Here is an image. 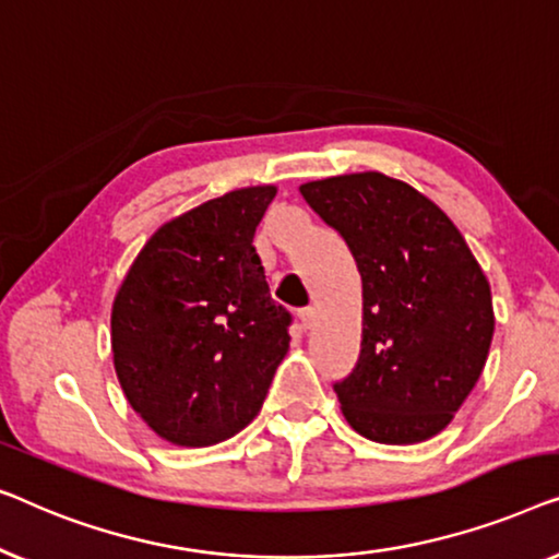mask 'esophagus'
Returning <instances> with one entry per match:
<instances>
[{"mask_svg": "<svg viewBox=\"0 0 559 559\" xmlns=\"http://www.w3.org/2000/svg\"><path fill=\"white\" fill-rule=\"evenodd\" d=\"M313 321H317V311H313L311 306H306V309L298 311V324H301V329H311Z\"/></svg>", "mask_w": 559, "mask_h": 559, "instance_id": "obj_1", "label": "esophagus"}]
</instances>
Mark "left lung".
I'll list each match as a JSON object with an SVG mask.
<instances>
[{
    "mask_svg": "<svg viewBox=\"0 0 559 559\" xmlns=\"http://www.w3.org/2000/svg\"><path fill=\"white\" fill-rule=\"evenodd\" d=\"M347 242L361 276V349L334 382L359 436L411 445L433 438L474 390L493 336L491 288L438 204L380 175L298 187Z\"/></svg>",
    "mask_w": 559,
    "mask_h": 559,
    "instance_id": "8db88e82",
    "label": "left lung"
}]
</instances>
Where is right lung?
Here are the masks:
<instances>
[{"mask_svg": "<svg viewBox=\"0 0 559 559\" xmlns=\"http://www.w3.org/2000/svg\"><path fill=\"white\" fill-rule=\"evenodd\" d=\"M276 187L210 200L156 230L111 313L119 382L156 436L202 448L255 418L288 352L253 238Z\"/></svg>", "mask_w": 559, "mask_h": 559, "instance_id": "obj_1", "label": "right lung"}]
</instances>
